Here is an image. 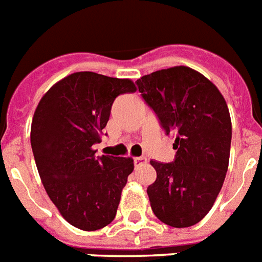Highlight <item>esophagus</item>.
Returning a JSON list of instances; mask_svg holds the SVG:
<instances>
[{
  "instance_id": "1",
  "label": "esophagus",
  "mask_w": 262,
  "mask_h": 262,
  "mask_svg": "<svg viewBox=\"0 0 262 262\" xmlns=\"http://www.w3.org/2000/svg\"><path fill=\"white\" fill-rule=\"evenodd\" d=\"M133 163H135V166H140V164L145 163V159L144 158H133Z\"/></svg>"
}]
</instances>
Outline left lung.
Here are the masks:
<instances>
[{
	"label": "left lung",
	"instance_id": "1",
	"mask_svg": "<svg viewBox=\"0 0 262 262\" xmlns=\"http://www.w3.org/2000/svg\"><path fill=\"white\" fill-rule=\"evenodd\" d=\"M136 84L164 133L175 137L171 163L151 160L152 211L171 227H190L211 211L226 178L231 147L227 103L207 77L187 67L154 72Z\"/></svg>",
	"mask_w": 262,
	"mask_h": 262
}]
</instances>
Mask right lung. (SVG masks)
<instances>
[{
    "label": "right lung",
    "instance_id": "add662e5",
    "mask_svg": "<svg viewBox=\"0 0 262 262\" xmlns=\"http://www.w3.org/2000/svg\"><path fill=\"white\" fill-rule=\"evenodd\" d=\"M136 92L127 79L77 72L40 99L31 125V147L43 186L63 219L95 231L117 215L133 171L130 158L95 156L115 98Z\"/></svg>",
    "mask_w": 262,
    "mask_h": 262
}]
</instances>
